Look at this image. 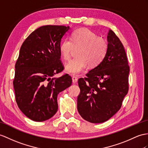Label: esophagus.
I'll return each mask as SVG.
<instances>
[{
    "label": "esophagus",
    "instance_id": "obj_1",
    "mask_svg": "<svg viewBox=\"0 0 148 148\" xmlns=\"http://www.w3.org/2000/svg\"><path fill=\"white\" fill-rule=\"evenodd\" d=\"M78 81V78L77 77L75 76H73L72 77V82H73V83H77Z\"/></svg>",
    "mask_w": 148,
    "mask_h": 148
}]
</instances>
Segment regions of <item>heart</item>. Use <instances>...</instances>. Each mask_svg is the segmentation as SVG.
<instances>
[{
	"label": "heart",
	"mask_w": 148,
	"mask_h": 148,
	"mask_svg": "<svg viewBox=\"0 0 148 148\" xmlns=\"http://www.w3.org/2000/svg\"><path fill=\"white\" fill-rule=\"evenodd\" d=\"M78 57L70 61L65 65L68 73L78 75L86 66L95 67L105 58L108 44L105 39L98 36L94 32L86 28H81L72 33L71 39H64L60 45V51L65 60H70L74 48H78Z\"/></svg>",
	"instance_id": "1"
}]
</instances>
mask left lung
<instances>
[{
  "mask_svg": "<svg viewBox=\"0 0 148 148\" xmlns=\"http://www.w3.org/2000/svg\"><path fill=\"white\" fill-rule=\"evenodd\" d=\"M108 50L102 62L78 79L80 93L77 109L82 117L91 123L109 120L121 109L129 90V66L124 46L109 30Z\"/></svg>",
  "mask_w": 148,
  "mask_h": 148,
  "instance_id": "8db88e82",
  "label": "left lung"
}]
</instances>
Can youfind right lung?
<instances>
[{
    "instance_id": "add662e5",
    "label": "right lung",
    "mask_w": 148,
    "mask_h": 148,
    "mask_svg": "<svg viewBox=\"0 0 148 148\" xmlns=\"http://www.w3.org/2000/svg\"><path fill=\"white\" fill-rule=\"evenodd\" d=\"M69 26L47 25L34 30L24 41L15 65L13 81L19 109L30 119H49L58 109V94L69 87L72 79L62 72L60 45Z\"/></svg>"
}]
</instances>
